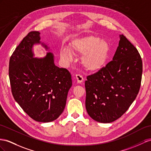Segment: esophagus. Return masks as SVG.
Segmentation results:
<instances>
[{"instance_id":"obj_1","label":"esophagus","mask_w":151,"mask_h":151,"mask_svg":"<svg viewBox=\"0 0 151 151\" xmlns=\"http://www.w3.org/2000/svg\"><path fill=\"white\" fill-rule=\"evenodd\" d=\"M76 79L77 82L78 83H82L83 81V77L82 75H76Z\"/></svg>"}]
</instances>
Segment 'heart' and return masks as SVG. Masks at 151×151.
<instances>
[{
	"label": "heart",
	"instance_id": "b5f03b06",
	"mask_svg": "<svg viewBox=\"0 0 151 151\" xmlns=\"http://www.w3.org/2000/svg\"><path fill=\"white\" fill-rule=\"evenodd\" d=\"M82 55L81 63L87 70L96 71L101 69L109 57L110 46L107 42L96 36H86L73 40L69 48L63 46L60 55L65 62L73 59V53Z\"/></svg>",
	"mask_w": 151,
	"mask_h": 151
}]
</instances>
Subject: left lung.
Returning <instances> with one entry per match:
<instances>
[{
	"instance_id": "8db88e82",
	"label": "left lung",
	"mask_w": 151,
	"mask_h": 151,
	"mask_svg": "<svg viewBox=\"0 0 151 151\" xmlns=\"http://www.w3.org/2000/svg\"><path fill=\"white\" fill-rule=\"evenodd\" d=\"M142 60L137 49L121 34L113 60L85 82L86 107L95 121L110 123L128 110L139 92Z\"/></svg>"
}]
</instances>
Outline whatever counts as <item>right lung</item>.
I'll return each instance as SVG.
<instances>
[{
	"instance_id": "obj_1",
	"label": "right lung",
	"mask_w": 151,
	"mask_h": 151,
	"mask_svg": "<svg viewBox=\"0 0 151 151\" xmlns=\"http://www.w3.org/2000/svg\"><path fill=\"white\" fill-rule=\"evenodd\" d=\"M40 34L30 32L15 48L9 76L13 98L25 112L34 121L48 122L63 112L72 80L68 69L54 64L52 53L33 57L32 46L40 42Z\"/></svg>"
}]
</instances>
